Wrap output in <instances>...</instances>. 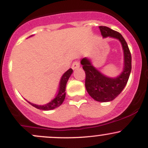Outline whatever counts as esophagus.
Wrapping results in <instances>:
<instances>
[{
  "mask_svg": "<svg viewBox=\"0 0 148 148\" xmlns=\"http://www.w3.org/2000/svg\"><path fill=\"white\" fill-rule=\"evenodd\" d=\"M80 67V63L78 61H74V62H73L72 65V68L73 69H76L77 68H79Z\"/></svg>",
  "mask_w": 148,
  "mask_h": 148,
  "instance_id": "esophagus-1",
  "label": "esophagus"
}]
</instances>
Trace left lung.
Here are the masks:
<instances>
[{"label":"left lung","instance_id":"1","mask_svg":"<svg viewBox=\"0 0 148 148\" xmlns=\"http://www.w3.org/2000/svg\"><path fill=\"white\" fill-rule=\"evenodd\" d=\"M99 28L103 38L112 37L118 40L121 43L124 53L123 72L115 78L108 77L96 69L88 58H83L81 64L86 72L85 85L88 94L96 101L108 102L116 98L127 85L132 70V56L128 45L121 34L106 26L101 25Z\"/></svg>","mask_w":148,"mask_h":148}]
</instances>
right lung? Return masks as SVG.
I'll return each mask as SVG.
<instances>
[{"instance_id":"right-lung-1","label":"right lung","mask_w":148,"mask_h":148,"mask_svg":"<svg viewBox=\"0 0 148 148\" xmlns=\"http://www.w3.org/2000/svg\"><path fill=\"white\" fill-rule=\"evenodd\" d=\"M33 36V35H31ZM30 36V37H31ZM73 72L72 69H69L66 72L64 73L63 75L61 77L60 84H59V88L58 92L56 96L53 99H52L50 102L46 103L45 105H37L35 103H30L28 101L30 104L32 106L35 107L36 108L38 109L43 110V111H50V110H53L54 108H57V107L60 106L62 104V102L64 101V98H65V88L66 85H67V81H68L69 78L72 75Z\"/></svg>"}]
</instances>
